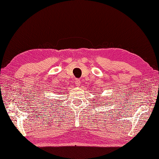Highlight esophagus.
Instances as JSON below:
<instances>
[{"instance_id":"obj_1","label":"esophagus","mask_w":159,"mask_h":159,"mask_svg":"<svg viewBox=\"0 0 159 159\" xmlns=\"http://www.w3.org/2000/svg\"><path fill=\"white\" fill-rule=\"evenodd\" d=\"M75 84L76 85V86H79V85L80 84V81L79 79H75Z\"/></svg>"}]
</instances>
